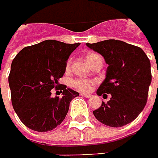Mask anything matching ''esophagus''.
<instances>
[{
	"mask_svg": "<svg viewBox=\"0 0 158 158\" xmlns=\"http://www.w3.org/2000/svg\"><path fill=\"white\" fill-rule=\"evenodd\" d=\"M81 95H82L83 97H85V98H91V97H92L90 94H86V93H81Z\"/></svg>",
	"mask_w": 158,
	"mask_h": 158,
	"instance_id": "esophagus-1",
	"label": "esophagus"
}]
</instances>
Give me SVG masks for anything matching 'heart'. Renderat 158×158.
<instances>
[{
    "label": "heart",
    "mask_w": 158,
    "mask_h": 158,
    "mask_svg": "<svg viewBox=\"0 0 158 158\" xmlns=\"http://www.w3.org/2000/svg\"><path fill=\"white\" fill-rule=\"evenodd\" d=\"M96 56H97V54H95V53L87 54V56H86L87 62L90 63ZM70 63H71V60H68L67 65H66L67 70L70 68ZM95 85H96V81L95 80H89V79L77 78V79H74V80L72 81V85L74 88H76L77 90L82 91V92H89V91H91L93 89V87L95 86Z\"/></svg>",
    "instance_id": "1"
}]
</instances>
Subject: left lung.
Wrapping results in <instances>:
<instances>
[{
    "label": "left lung",
    "mask_w": 158,
    "mask_h": 158,
    "mask_svg": "<svg viewBox=\"0 0 158 158\" xmlns=\"http://www.w3.org/2000/svg\"><path fill=\"white\" fill-rule=\"evenodd\" d=\"M100 53L108 64L106 78L97 90L110 101L93 111L101 123L113 127H123L138 117L147 102L149 85L152 81L151 64L141 47L119 40H105L97 44H86Z\"/></svg>",
    "instance_id": "obj_1"
}]
</instances>
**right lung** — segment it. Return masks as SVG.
<instances>
[{"mask_svg":"<svg viewBox=\"0 0 158 158\" xmlns=\"http://www.w3.org/2000/svg\"><path fill=\"white\" fill-rule=\"evenodd\" d=\"M79 45L46 40L24 47L15 56L8 77L11 100L27 127L46 132L65 119L71 101L79 93L65 85H58V80L65 73L70 55ZM53 88L63 95L52 97Z\"/></svg>","mask_w":158,"mask_h":158,"instance_id":"right-lung-1","label":"right lung"}]
</instances>
